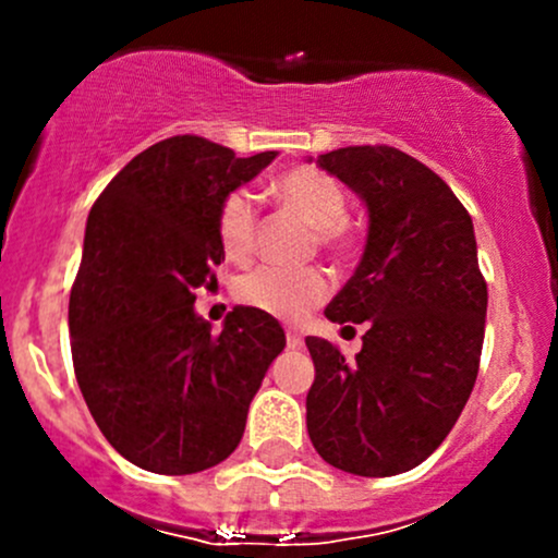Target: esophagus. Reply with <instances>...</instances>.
<instances>
[{"label":"esophagus","mask_w":558,"mask_h":558,"mask_svg":"<svg viewBox=\"0 0 558 558\" xmlns=\"http://www.w3.org/2000/svg\"><path fill=\"white\" fill-rule=\"evenodd\" d=\"M286 342H289V348H302V335L296 329H286Z\"/></svg>","instance_id":"esophagus-1"}]
</instances>
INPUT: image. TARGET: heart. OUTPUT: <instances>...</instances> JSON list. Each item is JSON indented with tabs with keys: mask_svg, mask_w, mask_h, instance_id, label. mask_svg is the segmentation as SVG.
<instances>
[{
	"mask_svg": "<svg viewBox=\"0 0 558 558\" xmlns=\"http://www.w3.org/2000/svg\"><path fill=\"white\" fill-rule=\"evenodd\" d=\"M280 205L315 229V240L329 251L348 245V196L342 185L313 167H296L272 183ZM218 243L232 262H247L256 247V199L251 191H232L218 210ZM329 275L320 267H256L238 283L240 302L275 318L300 320L329 296Z\"/></svg>",
	"mask_w": 558,
	"mask_h": 558,
	"instance_id": "obj_1",
	"label": "heart"
}]
</instances>
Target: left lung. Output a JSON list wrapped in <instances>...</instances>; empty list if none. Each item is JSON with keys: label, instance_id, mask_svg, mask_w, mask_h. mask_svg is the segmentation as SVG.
I'll use <instances>...</instances> for the list:
<instances>
[{"label": "left lung", "instance_id": "obj_1", "mask_svg": "<svg viewBox=\"0 0 558 558\" xmlns=\"http://www.w3.org/2000/svg\"><path fill=\"white\" fill-rule=\"evenodd\" d=\"M315 165L367 207L362 262L324 311L367 331L356 359L305 340L307 435L337 470L399 475L440 448L475 386L488 305L475 229L446 180L402 150L356 145Z\"/></svg>", "mask_w": 558, "mask_h": 558}]
</instances>
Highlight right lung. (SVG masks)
Returning <instances> with one entry per match:
<instances>
[{
    "mask_svg": "<svg viewBox=\"0 0 558 558\" xmlns=\"http://www.w3.org/2000/svg\"><path fill=\"white\" fill-rule=\"evenodd\" d=\"M275 150L238 159L194 134L134 156L94 202L70 294L77 386L112 448L159 475L216 466L240 446L247 408L286 331L238 305L221 335L194 311L216 283L221 202Z\"/></svg>",
    "mask_w": 558,
    "mask_h": 558,
    "instance_id": "1",
    "label": "right lung"
}]
</instances>
